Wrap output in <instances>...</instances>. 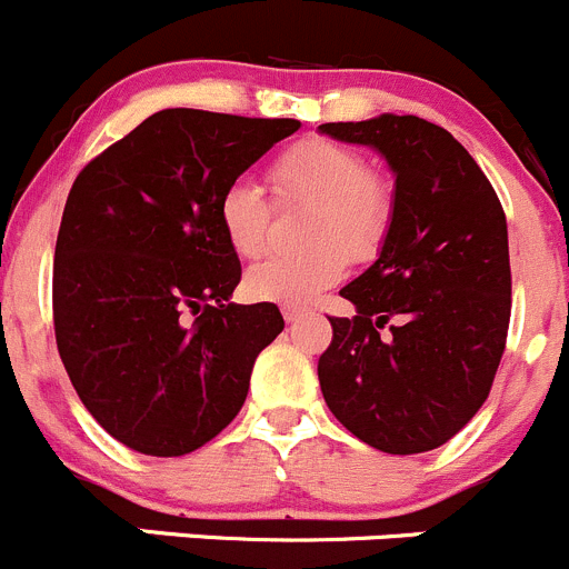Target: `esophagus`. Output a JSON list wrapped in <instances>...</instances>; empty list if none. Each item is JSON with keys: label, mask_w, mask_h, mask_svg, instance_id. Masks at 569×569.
<instances>
[{"label": "esophagus", "mask_w": 569, "mask_h": 569, "mask_svg": "<svg viewBox=\"0 0 569 569\" xmlns=\"http://www.w3.org/2000/svg\"><path fill=\"white\" fill-rule=\"evenodd\" d=\"M281 316H284V321L288 323H296L299 318L307 316V310H301V307H284V310H281Z\"/></svg>", "instance_id": "34e87169"}]
</instances>
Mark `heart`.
<instances>
[{"label": "heart", "instance_id": "obj_1", "mask_svg": "<svg viewBox=\"0 0 569 569\" xmlns=\"http://www.w3.org/2000/svg\"><path fill=\"white\" fill-rule=\"evenodd\" d=\"M276 203H310L299 253H273L251 264L246 293L257 301L301 307L338 284L349 257L371 262L380 257L397 220V189L391 178L369 170L357 150L332 139L307 137L290 144L270 164ZM218 226L226 246L242 259L268 248L270 203L257 183L237 178L218 198Z\"/></svg>", "mask_w": 569, "mask_h": 569}]
</instances>
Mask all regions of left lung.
<instances>
[{"mask_svg": "<svg viewBox=\"0 0 569 569\" xmlns=\"http://www.w3.org/2000/svg\"><path fill=\"white\" fill-rule=\"evenodd\" d=\"M371 144L397 176L380 259L340 290L318 380L335 419L388 456L450 441L486 402L511 318L508 226L495 187L450 131L413 113L318 128Z\"/></svg>", "mask_w": 569, "mask_h": 569, "instance_id": "left-lung-1", "label": "left lung"}]
</instances>
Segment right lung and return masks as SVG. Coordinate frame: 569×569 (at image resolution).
<instances>
[{"mask_svg":"<svg viewBox=\"0 0 569 569\" xmlns=\"http://www.w3.org/2000/svg\"><path fill=\"white\" fill-rule=\"evenodd\" d=\"M299 119L167 108L91 159L63 207L52 264L58 355L108 436L176 458L240 413L276 305H231L240 259L218 198Z\"/></svg>","mask_w":569,"mask_h":569,"instance_id":"right-lung-1","label":"right lung"}]
</instances>
